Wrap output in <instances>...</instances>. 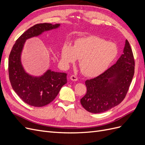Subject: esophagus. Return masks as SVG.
Instances as JSON below:
<instances>
[{
    "label": "esophagus",
    "mask_w": 145,
    "mask_h": 145,
    "mask_svg": "<svg viewBox=\"0 0 145 145\" xmlns=\"http://www.w3.org/2000/svg\"><path fill=\"white\" fill-rule=\"evenodd\" d=\"M70 79L72 81H77L78 78H77V76H76V75H72L71 77H70Z\"/></svg>",
    "instance_id": "1"
}]
</instances>
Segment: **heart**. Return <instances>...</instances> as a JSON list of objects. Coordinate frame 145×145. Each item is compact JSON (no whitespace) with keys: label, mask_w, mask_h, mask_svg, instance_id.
Returning <instances> with one entry per match:
<instances>
[{"label":"heart","mask_w":145,"mask_h":145,"mask_svg":"<svg viewBox=\"0 0 145 145\" xmlns=\"http://www.w3.org/2000/svg\"><path fill=\"white\" fill-rule=\"evenodd\" d=\"M118 50L114 43L91 36L78 39L73 46L65 43L61 51V60L65 64L80 60V68L85 75L95 77L106 71L116 59Z\"/></svg>","instance_id":"b5f03b06"}]
</instances>
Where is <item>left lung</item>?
Masks as SVG:
<instances>
[{
	"instance_id": "obj_1",
	"label": "left lung",
	"mask_w": 145,
	"mask_h": 145,
	"mask_svg": "<svg viewBox=\"0 0 145 145\" xmlns=\"http://www.w3.org/2000/svg\"><path fill=\"white\" fill-rule=\"evenodd\" d=\"M135 61L129 43L126 40L123 54L116 63L99 76L85 82L86 94L82 106L92 113L105 112L125 98L134 74Z\"/></svg>"
}]
</instances>
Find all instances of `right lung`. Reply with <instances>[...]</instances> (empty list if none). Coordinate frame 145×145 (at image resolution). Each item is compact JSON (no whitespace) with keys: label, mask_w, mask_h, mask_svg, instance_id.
<instances>
[{"label":"right lung","mask_w":145,"mask_h":145,"mask_svg":"<svg viewBox=\"0 0 145 145\" xmlns=\"http://www.w3.org/2000/svg\"><path fill=\"white\" fill-rule=\"evenodd\" d=\"M60 24H38L29 28L17 39L8 59V74L12 89L24 102L30 106L42 107L53 101L65 83V72L48 71L40 77L25 72L21 64L20 55L26 40L37 36L46 31L58 28Z\"/></svg>","instance_id":"1"}]
</instances>
